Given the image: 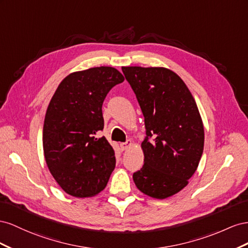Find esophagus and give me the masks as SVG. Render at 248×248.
<instances>
[{
	"mask_svg": "<svg viewBox=\"0 0 248 248\" xmlns=\"http://www.w3.org/2000/svg\"><path fill=\"white\" fill-rule=\"evenodd\" d=\"M131 145H132V141L128 140V141H126V142L120 143V148H122L123 151H124V150H126V148H129Z\"/></svg>",
	"mask_w": 248,
	"mask_h": 248,
	"instance_id": "obj_1",
	"label": "esophagus"
}]
</instances>
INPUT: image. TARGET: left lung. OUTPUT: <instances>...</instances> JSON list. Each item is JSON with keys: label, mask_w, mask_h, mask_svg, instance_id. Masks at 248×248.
I'll return each mask as SVG.
<instances>
[{"label": "left lung", "mask_w": 248, "mask_h": 248, "mask_svg": "<svg viewBox=\"0 0 248 248\" xmlns=\"http://www.w3.org/2000/svg\"><path fill=\"white\" fill-rule=\"evenodd\" d=\"M144 116L141 143L144 164L133 180L141 192L157 200L188 185L203 152L204 130L194 97L181 78L165 67L124 66ZM148 137H154L148 141Z\"/></svg>", "instance_id": "8db88e82"}]
</instances>
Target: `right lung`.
Returning <instances> with one entry per match:
<instances>
[{
    "label": "right lung",
    "mask_w": 248,
    "mask_h": 248,
    "mask_svg": "<svg viewBox=\"0 0 248 248\" xmlns=\"http://www.w3.org/2000/svg\"><path fill=\"white\" fill-rule=\"evenodd\" d=\"M124 81L114 67L100 66L69 74L46 109L42 144L48 170L63 191L91 197L107 186L115 153L104 136L102 106L112 87Z\"/></svg>",
    "instance_id": "1"
}]
</instances>
